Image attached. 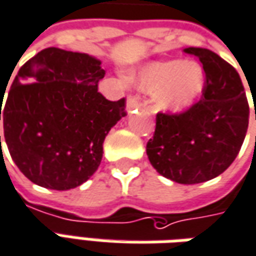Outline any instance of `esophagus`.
<instances>
[{"label":"esophagus","instance_id":"esophagus-1","mask_svg":"<svg viewBox=\"0 0 256 256\" xmlns=\"http://www.w3.org/2000/svg\"><path fill=\"white\" fill-rule=\"evenodd\" d=\"M141 108V104L138 101V98L134 97V96H130L128 98V105H126V110H128V114H132V112H136V110Z\"/></svg>","mask_w":256,"mask_h":256}]
</instances>
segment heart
Listing matches in <instances>:
<instances>
[{"mask_svg": "<svg viewBox=\"0 0 256 256\" xmlns=\"http://www.w3.org/2000/svg\"><path fill=\"white\" fill-rule=\"evenodd\" d=\"M136 84L144 91H155L154 100L164 112L188 110L205 90V70L194 60H169L150 62L134 74Z\"/></svg>", "mask_w": 256, "mask_h": 256, "instance_id": "b5f03b06", "label": "heart"}]
</instances>
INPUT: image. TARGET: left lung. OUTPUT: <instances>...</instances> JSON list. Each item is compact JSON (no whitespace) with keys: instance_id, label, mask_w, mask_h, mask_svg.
Wrapping results in <instances>:
<instances>
[{"instance_id":"1","label":"left lung","mask_w":256,"mask_h":256,"mask_svg":"<svg viewBox=\"0 0 256 256\" xmlns=\"http://www.w3.org/2000/svg\"><path fill=\"white\" fill-rule=\"evenodd\" d=\"M205 70L202 98L178 115L158 114L146 155L159 174L180 184L208 182L233 164L246 138L250 106L233 66L206 48H186Z\"/></svg>"}]
</instances>
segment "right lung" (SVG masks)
<instances>
[{
  "label": "right lung",
  "instance_id": "add662e5",
  "mask_svg": "<svg viewBox=\"0 0 256 256\" xmlns=\"http://www.w3.org/2000/svg\"><path fill=\"white\" fill-rule=\"evenodd\" d=\"M104 76L101 60L55 47L19 69L4 110L0 98V120L10 156L30 182L64 191L96 173L106 134L126 116L124 98L98 92Z\"/></svg>",
  "mask_w": 256,
  "mask_h": 256
}]
</instances>
